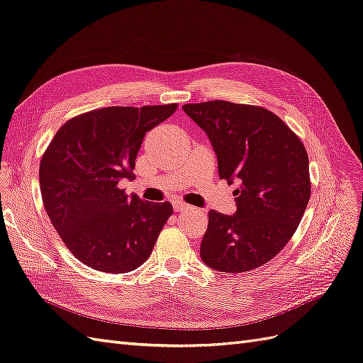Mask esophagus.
Segmentation results:
<instances>
[{"mask_svg":"<svg viewBox=\"0 0 363 363\" xmlns=\"http://www.w3.org/2000/svg\"><path fill=\"white\" fill-rule=\"evenodd\" d=\"M174 211L175 212H189L192 211V206L186 203H174Z\"/></svg>","mask_w":363,"mask_h":363,"instance_id":"esophagus-1","label":"esophagus"}]
</instances>
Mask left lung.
I'll use <instances>...</instances> for the list:
<instances>
[{"mask_svg": "<svg viewBox=\"0 0 363 363\" xmlns=\"http://www.w3.org/2000/svg\"><path fill=\"white\" fill-rule=\"evenodd\" d=\"M183 111L208 135L220 179L237 212L209 211L200 257L206 266L241 273L266 264L293 237L310 200L308 155L299 137L261 106L211 101Z\"/></svg>", "mask_w": 363, "mask_h": 363, "instance_id": "8db88e82", "label": "left lung"}]
</instances>
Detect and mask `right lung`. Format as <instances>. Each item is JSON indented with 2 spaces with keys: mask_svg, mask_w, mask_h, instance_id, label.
Masks as SVG:
<instances>
[{
  "mask_svg": "<svg viewBox=\"0 0 363 363\" xmlns=\"http://www.w3.org/2000/svg\"><path fill=\"white\" fill-rule=\"evenodd\" d=\"M175 110L177 104L106 106L73 117L48 145L39 164L44 208L85 266L125 273L150 258L172 204L126 195L119 183L133 180L145 134Z\"/></svg>",
  "mask_w": 363,
  "mask_h": 363,
  "instance_id": "add662e5",
  "label": "right lung"
}]
</instances>
